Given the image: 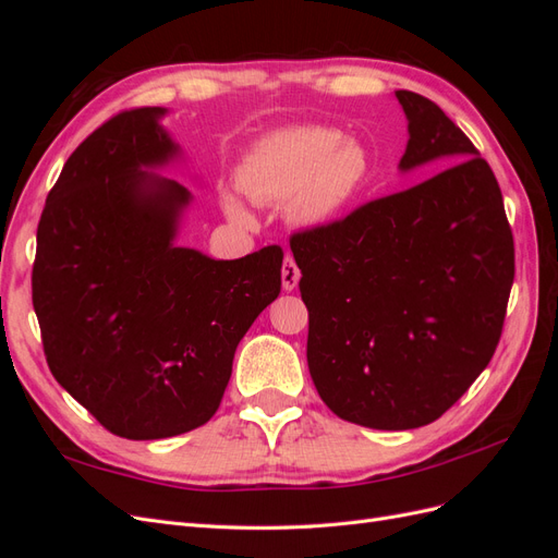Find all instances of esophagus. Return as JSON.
Wrapping results in <instances>:
<instances>
[{
    "mask_svg": "<svg viewBox=\"0 0 558 558\" xmlns=\"http://www.w3.org/2000/svg\"><path fill=\"white\" fill-rule=\"evenodd\" d=\"M298 281H300V269H298L291 253H286L283 265H281V286H283V291H293L295 286H298Z\"/></svg>",
    "mask_w": 558,
    "mask_h": 558,
    "instance_id": "34e87169",
    "label": "esophagus"
}]
</instances>
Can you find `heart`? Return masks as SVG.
<instances>
[{"instance_id":"heart-1","label":"heart","mask_w":558,"mask_h":558,"mask_svg":"<svg viewBox=\"0 0 558 558\" xmlns=\"http://www.w3.org/2000/svg\"><path fill=\"white\" fill-rule=\"evenodd\" d=\"M373 172L367 148L328 125H300L269 134L242 170V189L263 202L293 199V216L305 226H326L356 197ZM226 209L248 221L238 199Z\"/></svg>"}]
</instances>
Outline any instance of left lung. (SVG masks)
<instances>
[{"label":"left lung","mask_w":558,"mask_h":558,"mask_svg":"<svg viewBox=\"0 0 558 558\" xmlns=\"http://www.w3.org/2000/svg\"><path fill=\"white\" fill-rule=\"evenodd\" d=\"M396 97L410 130L400 170L451 167L291 234L316 391L340 418L377 430L433 424L468 391L500 342L514 281L492 167L428 97Z\"/></svg>","instance_id":"8db88e82"}]
</instances>
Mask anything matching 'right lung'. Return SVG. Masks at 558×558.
<instances>
[{
  "instance_id": "add662e5",
  "label": "right lung",
  "mask_w": 558,
  "mask_h": 558,
  "mask_svg": "<svg viewBox=\"0 0 558 558\" xmlns=\"http://www.w3.org/2000/svg\"><path fill=\"white\" fill-rule=\"evenodd\" d=\"M160 116L121 111L78 144L46 197L32 265L50 373L128 440L207 424L234 349L281 291V246L214 260L174 244L191 193L146 172L179 154Z\"/></svg>"
}]
</instances>
